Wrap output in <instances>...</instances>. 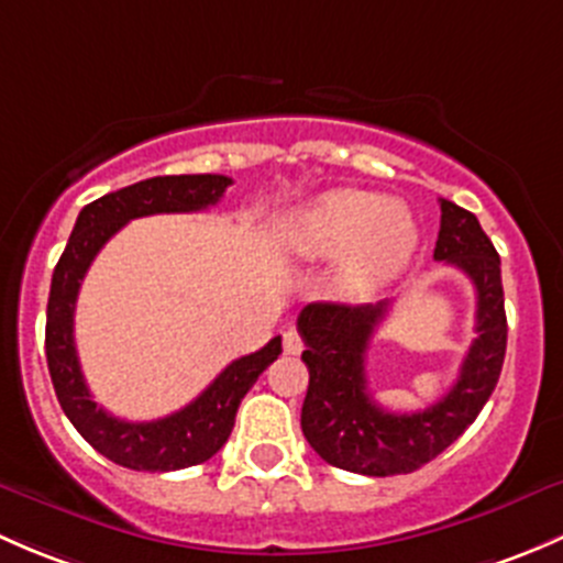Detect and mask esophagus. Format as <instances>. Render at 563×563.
Masks as SVG:
<instances>
[{"label":"esophagus","instance_id":"34e87169","mask_svg":"<svg viewBox=\"0 0 563 563\" xmlns=\"http://www.w3.org/2000/svg\"><path fill=\"white\" fill-rule=\"evenodd\" d=\"M284 352H287V355H300V352H303V339H300L298 330H287V333H284Z\"/></svg>","mask_w":563,"mask_h":563}]
</instances>
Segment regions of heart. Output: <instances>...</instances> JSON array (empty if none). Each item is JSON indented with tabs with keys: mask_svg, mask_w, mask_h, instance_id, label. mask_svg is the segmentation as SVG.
I'll list each match as a JSON object with an SVG mask.
<instances>
[{
	"mask_svg": "<svg viewBox=\"0 0 563 563\" xmlns=\"http://www.w3.org/2000/svg\"><path fill=\"white\" fill-rule=\"evenodd\" d=\"M284 246L303 260L339 257L335 292L366 300L407 268L417 228L404 202L363 189H333L295 213L284 230Z\"/></svg>",
	"mask_w": 563,
	"mask_h": 563,
	"instance_id": "obj_1",
	"label": "heart"
}]
</instances>
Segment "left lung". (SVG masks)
<instances>
[{
    "mask_svg": "<svg viewBox=\"0 0 563 563\" xmlns=\"http://www.w3.org/2000/svg\"><path fill=\"white\" fill-rule=\"evenodd\" d=\"M442 206L433 260L463 271L477 292V339L448 396L420 411H387L366 382V350L390 303H309L298 317L309 366L300 428L330 466L366 477L409 474L433 461L474 422L494 393L507 352L501 260L477 217L450 200Z\"/></svg>",
    "mask_w": 563,
    "mask_h": 563,
    "instance_id": "left-lung-1",
    "label": "left lung"
}]
</instances>
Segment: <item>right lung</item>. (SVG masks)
Segmentation results:
<instances>
[{
    "label": "right lung",
    "mask_w": 563,
    "mask_h": 563,
    "mask_svg": "<svg viewBox=\"0 0 563 563\" xmlns=\"http://www.w3.org/2000/svg\"><path fill=\"white\" fill-rule=\"evenodd\" d=\"M233 184L228 176H156L132 187L110 192L84 206L75 219L65 254L51 279L48 320H45V357L56 398L80 437L124 468L135 472H176L197 466L217 455L235 426L241 398L252 390L257 376L282 355V335L271 339L263 350L230 363L192 404L173 415L148 422H130L108 415L91 401L75 352L73 314L80 282L106 243L130 219L152 213H192L217 206L224 189Z\"/></svg>",
    "instance_id": "obj_1"
}]
</instances>
